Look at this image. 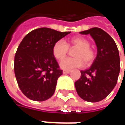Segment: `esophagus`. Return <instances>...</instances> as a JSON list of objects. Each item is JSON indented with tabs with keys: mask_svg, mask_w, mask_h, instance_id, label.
Segmentation results:
<instances>
[{
	"mask_svg": "<svg viewBox=\"0 0 125 125\" xmlns=\"http://www.w3.org/2000/svg\"><path fill=\"white\" fill-rule=\"evenodd\" d=\"M71 72V71L70 70H63V72H62V73L63 74H69V73H70Z\"/></svg>",
	"mask_w": 125,
	"mask_h": 125,
	"instance_id": "1",
	"label": "esophagus"
}]
</instances>
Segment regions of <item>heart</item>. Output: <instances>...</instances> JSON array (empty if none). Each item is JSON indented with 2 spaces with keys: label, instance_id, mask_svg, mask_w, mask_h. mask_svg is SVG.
<instances>
[{
  "label": "heart",
  "instance_id": "1",
  "mask_svg": "<svg viewBox=\"0 0 125 125\" xmlns=\"http://www.w3.org/2000/svg\"><path fill=\"white\" fill-rule=\"evenodd\" d=\"M88 40L83 37H75L68 41L67 44L63 40H59L55 42L52 48L53 55L57 60L62 59L67 55L69 46L76 48L73 53L74 58H66L60 62L61 68L71 70L76 67H81L91 64L94 60L95 52L90 46Z\"/></svg>",
  "mask_w": 125,
  "mask_h": 125
}]
</instances>
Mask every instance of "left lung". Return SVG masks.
<instances>
[{
	"instance_id": "1",
	"label": "left lung",
	"mask_w": 125,
	"mask_h": 125,
	"mask_svg": "<svg viewBox=\"0 0 125 125\" xmlns=\"http://www.w3.org/2000/svg\"><path fill=\"white\" fill-rule=\"evenodd\" d=\"M80 34L90 35L97 53L90 67L81 71V76L75 82V88L83 100L97 102L106 98L117 83L120 70L118 47L113 38L99 28H93Z\"/></svg>"
}]
</instances>
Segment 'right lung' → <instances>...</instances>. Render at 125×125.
Returning <instances> with one entry per match:
<instances>
[{
	"label": "right lung",
	"instance_id": "obj_1",
	"mask_svg": "<svg viewBox=\"0 0 125 125\" xmlns=\"http://www.w3.org/2000/svg\"><path fill=\"white\" fill-rule=\"evenodd\" d=\"M70 32L40 28L23 37L14 57V74L23 94L42 102L54 94L57 80L62 74L52 53L53 46Z\"/></svg>",
	"mask_w": 125,
	"mask_h": 125
}]
</instances>
